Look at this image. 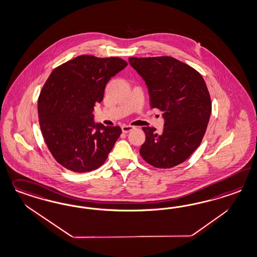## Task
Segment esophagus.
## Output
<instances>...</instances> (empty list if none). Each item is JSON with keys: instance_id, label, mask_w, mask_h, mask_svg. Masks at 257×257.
Returning <instances> with one entry per match:
<instances>
[{"instance_id": "esophagus-1", "label": "esophagus", "mask_w": 257, "mask_h": 257, "mask_svg": "<svg viewBox=\"0 0 257 257\" xmlns=\"http://www.w3.org/2000/svg\"><path fill=\"white\" fill-rule=\"evenodd\" d=\"M122 132L124 133H130L131 131H133V130H134L135 127L134 126H133V125H126V124H123L122 125Z\"/></svg>"}]
</instances>
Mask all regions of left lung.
I'll return each instance as SVG.
<instances>
[{"mask_svg": "<svg viewBox=\"0 0 257 257\" xmlns=\"http://www.w3.org/2000/svg\"><path fill=\"white\" fill-rule=\"evenodd\" d=\"M130 64L149 89L151 108L164 112L165 127L144 126L140 154L150 166L171 168L198 149L207 128L212 102L203 77L172 57L130 58Z\"/></svg>", "mask_w": 257, "mask_h": 257, "instance_id": "left-lung-1", "label": "left lung"}]
</instances>
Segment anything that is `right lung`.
Segmentation results:
<instances>
[{
  "mask_svg": "<svg viewBox=\"0 0 257 257\" xmlns=\"http://www.w3.org/2000/svg\"><path fill=\"white\" fill-rule=\"evenodd\" d=\"M127 63L120 58L78 56L57 67L42 87L38 113L42 136L59 165L76 173L102 166L122 133L95 124L92 110L106 84Z\"/></svg>",
  "mask_w": 257,
  "mask_h": 257,
  "instance_id": "add662e5",
  "label": "right lung"
}]
</instances>
